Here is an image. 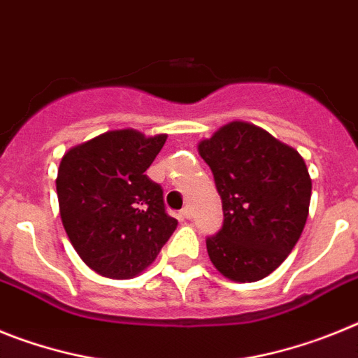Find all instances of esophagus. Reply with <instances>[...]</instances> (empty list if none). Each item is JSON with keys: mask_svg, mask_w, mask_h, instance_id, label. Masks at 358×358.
<instances>
[{"mask_svg": "<svg viewBox=\"0 0 358 358\" xmlns=\"http://www.w3.org/2000/svg\"><path fill=\"white\" fill-rule=\"evenodd\" d=\"M180 216H182L183 220H191V216H192L191 209H189V207H185V209H182V213H180Z\"/></svg>", "mask_w": 358, "mask_h": 358, "instance_id": "1", "label": "esophagus"}]
</instances>
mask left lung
<instances>
[{
    "mask_svg": "<svg viewBox=\"0 0 358 358\" xmlns=\"http://www.w3.org/2000/svg\"><path fill=\"white\" fill-rule=\"evenodd\" d=\"M222 196L223 225L207 238L213 265L254 282L287 259L308 217L312 180L294 148L248 122H229L198 144Z\"/></svg>",
    "mask_w": 358,
    "mask_h": 358,
    "instance_id": "left-lung-1",
    "label": "left lung"
}]
</instances>
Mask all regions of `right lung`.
I'll list each match as a JSON object with an SVG mask.
<instances>
[{
    "label": "right lung",
    "mask_w": 358,
    "mask_h": 358,
    "mask_svg": "<svg viewBox=\"0 0 358 358\" xmlns=\"http://www.w3.org/2000/svg\"><path fill=\"white\" fill-rule=\"evenodd\" d=\"M167 135L117 129L66 151L57 171L61 220L86 265L129 279L157 259L175 232L164 191L145 175Z\"/></svg>",
    "instance_id": "add662e5"
}]
</instances>
